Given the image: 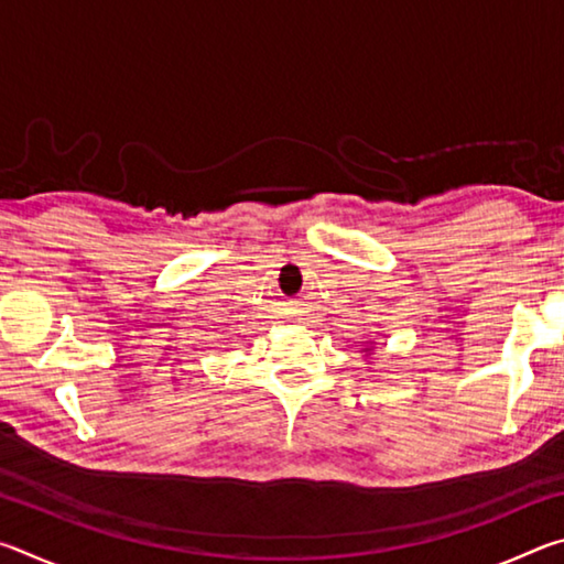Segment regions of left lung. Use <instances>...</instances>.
I'll list each match as a JSON object with an SVG mask.
<instances>
[{
	"mask_svg": "<svg viewBox=\"0 0 564 564\" xmlns=\"http://www.w3.org/2000/svg\"><path fill=\"white\" fill-rule=\"evenodd\" d=\"M362 350H370V348H362Z\"/></svg>",
	"mask_w": 564,
	"mask_h": 564,
	"instance_id": "1",
	"label": "left lung"
}]
</instances>
